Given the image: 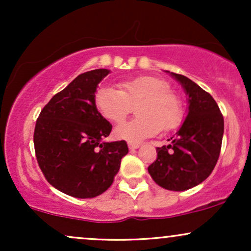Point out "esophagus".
<instances>
[{
	"label": "esophagus",
	"instance_id": "obj_1",
	"mask_svg": "<svg viewBox=\"0 0 251 251\" xmlns=\"http://www.w3.org/2000/svg\"><path fill=\"white\" fill-rule=\"evenodd\" d=\"M128 149L129 150H137L138 148H139V144H135V143H128Z\"/></svg>",
	"mask_w": 251,
	"mask_h": 251
}]
</instances>
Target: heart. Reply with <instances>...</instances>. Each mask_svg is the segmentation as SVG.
Segmentation results:
<instances>
[{
  "label": "heart",
  "instance_id": "1",
  "mask_svg": "<svg viewBox=\"0 0 251 251\" xmlns=\"http://www.w3.org/2000/svg\"><path fill=\"white\" fill-rule=\"evenodd\" d=\"M94 103L101 116L114 124H121L133 105H138V118L118 126L119 139L138 143L160 131H171L183 119L180 99L171 86L154 76H138L119 83V91L102 86L96 92Z\"/></svg>",
  "mask_w": 251,
  "mask_h": 251
}]
</instances>
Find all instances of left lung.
<instances>
[{"instance_id": "obj_1", "label": "left lung", "mask_w": 251, "mask_h": 251, "mask_svg": "<svg viewBox=\"0 0 251 251\" xmlns=\"http://www.w3.org/2000/svg\"><path fill=\"white\" fill-rule=\"evenodd\" d=\"M185 89L189 112L171 144L157 148L149 174L162 188L184 191L201 184L215 169L222 148L224 119L217 102L189 77L171 73Z\"/></svg>"}]
</instances>
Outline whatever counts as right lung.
<instances>
[{"mask_svg":"<svg viewBox=\"0 0 251 251\" xmlns=\"http://www.w3.org/2000/svg\"><path fill=\"white\" fill-rule=\"evenodd\" d=\"M109 73L94 70L80 74L42 108L34 129L37 164L50 185L76 198L101 195L112 185L125 140L105 143L112 125L94 103L98 83Z\"/></svg>","mask_w":251,"mask_h":251,"instance_id":"obj_1","label":"right lung"}]
</instances>
